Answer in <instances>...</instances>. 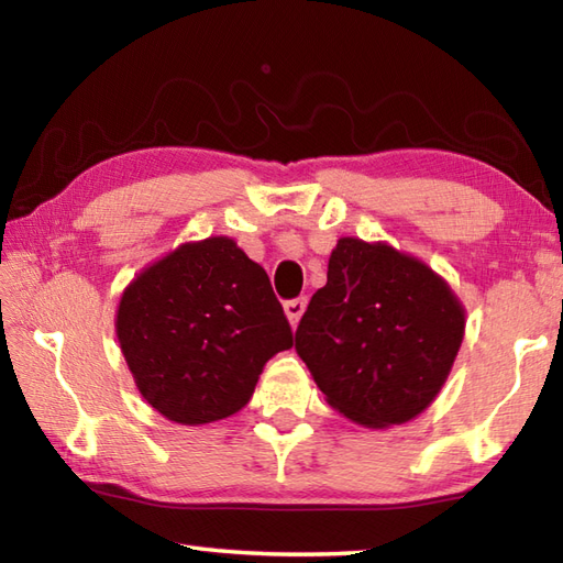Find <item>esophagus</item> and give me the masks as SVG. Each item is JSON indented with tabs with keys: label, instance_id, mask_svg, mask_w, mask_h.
Listing matches in <instances>:
<instances>
[{
	"label": "esophagus",
	"instance_id": "obj_1",
	"mask_svg": "<svg viewBox=\"0 0 563 563\" xmlns=\"http://www.w3.org/2000/svg\"><path fill=\"white\" fill-rule=\"evenodd\" d=\"M305 307H307V300L305 297H300V300H290V302H285V317H288V321H290V327L295 329L297 324H300V319H302V314H305Z\"/></svg>",
	"mask_w": 563,
	"mask_h": 563
}]
</instances>
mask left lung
I'll return each mask as SVG.
<instances>
[{"label": "left lung", "mask_w": 563, "mask_h": 563, "mask_svg": "<svg viewBox=\"0 0 563 563\" xmlns=\"http://www.w3.org/2000/svg\"><path fill=\"white\" fill-rule=\"evenodd\" d=\"M466 309L450 283L387 242L341 236L295 351L329 406L385 430L435 401L460 353Z\"/></svg>", "instance_id": "obj_1"}]
</instances>
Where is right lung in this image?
<instances>
[{"label": "right lung", "mask_w": 563, "mask_h": 563, "mask_svg": "<svg viewBox=\"0 0 563 563\" xmlns=\"http://www.w3.org/2000/svg\"><path fill=\"white\" fill-rule=\"evenodd\" d=\"M115 336L135 387L178 426L242 411L292 331L268 273L234 239L184 242L125 285Z\"/></svg>", "instance_id": "right-lung-1"}]
</instances>
